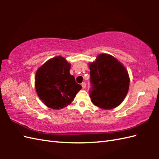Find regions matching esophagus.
I'll return each instance as SVG.
<instances>
[{"label":"esophagus","mask_w":159,"mask_h":159,"mask_svg":"<svg viewBox=\"0 0 159 159\" xmlns=\"http://www.w3.org/2000/svg\"><path fill=\"white\" fill-rule=\"evenodd\" d=\"M81 85H82V87L83 89H85V87H86V83H85V82H83V83H81Z\"/></svg>","instance_id":"obj_1"}]
</instances>
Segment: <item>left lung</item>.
<instances>
[{
    "mask_svg": "<svg viewBox=\"0 0 159 159\" xmlns=\"http://www.w3.org/2000/svg\"><path fill=\"white\" fill-rule=\"evenodd\" d=\"M89 96L94 105L111 109L122 102L129 88L126 68L113 56L101 54L89 64Z\"/></svg>",
    "mask_w": 159,
    "mask_h": 159,
    "instance_id": "left-lung-1",
    "label": "left lung"
}]
</instances>
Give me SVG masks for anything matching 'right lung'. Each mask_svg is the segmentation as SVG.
I'll use <instances>...</instances> for the list:
<instances>
[{
	"mask_svg": "<svg viewBox=\"0 0 159 159\" xmlns=\"http://www.w3.org/2000/svg\"><path fill=\"white\" fill-rule=\"evenodd\" d=\"M70 64L58 56L48 60L38 70L35 89L44 104L53 109H61L72 102L82 88L70 74Z\"/></svg>",
	"mask_w": 159,
	"mask_h": 159,
	"instance_id": "add662e5",
	"label": "right lung"
}]
</instances>
